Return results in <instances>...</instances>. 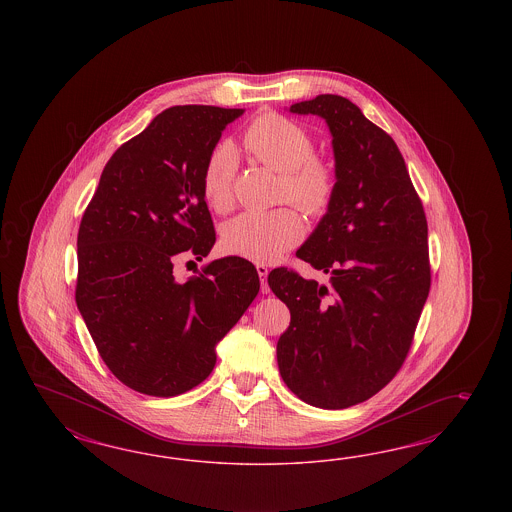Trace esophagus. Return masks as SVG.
Wrapping results in <instances>:
<instances>
[{
    "label": "esophagus",
    "instance_id": "34e87169",
    "mask_svg": "<svg viewBox=\"0 0 512 512\" xmlns=\"http://www.w3.org/2000/svg\"><path fill=\"white\" fill-rule=\"evenodd\" d=\"M257 274H259V278H261V291H263V295H268L270 293V287H268V268L264 266V264H257Z\"/></svg>",
    "mask_w": 512,
    "mask_h": 512
}]
</instances>
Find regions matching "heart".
Returning <instances> with one entry per match:
<instances>
[{"instance_id":"obj_1","label":"heart","mask_w":512,"mask_h":512,"mask_svg":"<svg viewBox=\"0 0 512 512\" xmlns=\"http://www.w3.org/2000/svg\"><path fill=\"white\" fill-rule=\"evenodd\" d=\"M242 144L257 161L281 172L279 201L295 202L306 214L321 216L334 201L338 174L325 155L315 154L306 127L276 112L255 118L242 135ZM238 157L227 142L217 144L202 167V197L216 212L233 206ZM304 219L295 208L246 212L225 223L221 244L225 251L255 263H274L304 238Z\"/></svg>"}]
</instances>
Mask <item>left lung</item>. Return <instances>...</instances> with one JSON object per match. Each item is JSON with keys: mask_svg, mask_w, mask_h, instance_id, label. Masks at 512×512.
I'll use <instances>...</instances> for the list:
<instances>
[{"mask_svg": "<svg viewBox=\"0 0 512 512\" xmlns=\"http://www.w3.org/2000/svg\"><path fill=\"white\" fill-rule=\"evenodd\" d=\"M325 118L336 195L296 257L328 285L279 266L268 285L291 311L278 366L300 400L321 409L366 402L394 379L430 293L428 223L396 142L340 95L291 105Z\"/></svg>", "mask_w": 512, "mask_h": 512, "instance_id": "1", "label": "left lung"}]
</instances>
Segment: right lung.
Wrapping results in <instances>:
<instances>
[{
  "label": "right lung",
  "mask_w": 512,
  "mask_h": 512,
  "mask_svg": "<svg viewBox=\"0 0 512 512\" xmlns=\"http://www.w3.org/2000/svg\"><path fill=\"white\" fill-rule=\"evenodd\" d=\"M242 109L180 105L157 114L105 165L78 229L75 298L114 377L171 398L202 383L216 345L259 293L242 257L178 281L174 263L202 261L216 242L202 167Z\"/></svg>",
  "instance_id": "1"
}]
</instances>
